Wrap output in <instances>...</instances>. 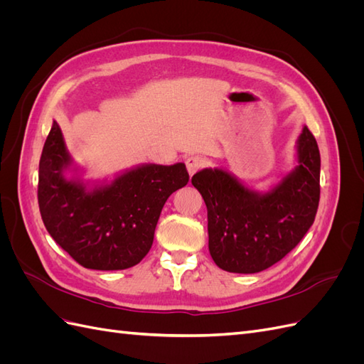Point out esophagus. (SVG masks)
Returning a JSON list of instances; mask_svg holds the SVG:
<instances>
[{"label":"esophagus","instance_id":"esophagus-1","mask_svg":"<svg viewBox=\"0 0 364 364\" xmlns=\"http://www.w3.org/2000/svg\"><path fill=\"white\" fill-rule=\"evenodd\" d=\"M185 165H186V171H188L190 176H193L196 171H199L200 168L205 167L206 161L202 156H190L185 161Z\"/></svg>","mask_w":364,"mask_h":364}]
</instances>
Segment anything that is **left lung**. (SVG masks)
<instances>
[{
    "label": "left lung",
    "mask_w": 364,
    "mask_h": 364,
    "mask_svg": "<svg viewBox=\"0 0 364 364\" xmlns=\"http://www.w3.org/2000/svg\"><path fill=\"white\" fill-rule=\"evenodd\" d=\"M191 183L208 209V247L220 269L258 273L281 261L311 228L321 197V153L304 126L296 165L267 191L253 190L230 171H197Z\"/></svg>",
    "instance_id": "8db88e82"
}]
</instances>
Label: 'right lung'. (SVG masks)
<instances>
[{
    "mask_svg": "<svg viewBox=\"0 0 364 364\" xmlns=\"http://www.w3.org/2000/svg\"><path fill=\"white\" fill-rule=\"evenodd\" d=\"M56 119L39 161V211L53 240L92 270H124L144 258L162 208L188 183L185 164H139L114 178L85 179Z\"/></svg>",
    "mask_w": 364,
    "mask_h": 364,
    "instance_id": "obj_1",
    "label": "right lung"
}]
</instances>
